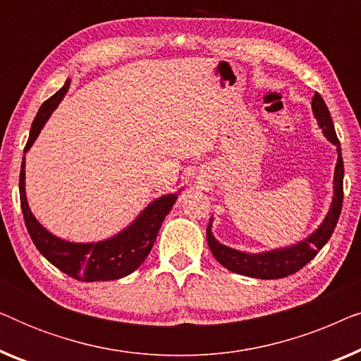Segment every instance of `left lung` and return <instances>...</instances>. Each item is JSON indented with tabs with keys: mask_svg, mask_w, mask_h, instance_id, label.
I'll return each instance as SVG.
<instances>
[{
	"mask_svg": "<svg viewBox=\"0 0 361 361\" xmlns=\"http://www.w3.org/2000/svg\"><path fill=\"white\" fill-rule=\"evenodd\" d=\"M312 111L319 126L322 128V133L330 142L337 146V166H335L334 174V197L332 204H330L329 214L317 230L307 238L299 241L293 246H286V248L264 251V253H245L230 248V246L221 245L219 240L212 235V219L207 226V241H209V248L215 259L221 266H225L228 271H233L236 274L248 276V278L256 279H281L286 276L294 274L295 271L304 268L310 259L315 258V255L324 248L332 236L335 226H337L340 212H342L343 204V159L342 149H340V142L335 133L334 121L330 118V111L325 105L324 98L315 92L312 98Z\"/></svg>",
	"mask_w": 361,
	"mask_h": 361,
	"instance_id": "1",
	"label": "left lung"
}]
</instances>
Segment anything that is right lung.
Masks as SVG:
<instances>
[{
  "mask_svg": "<svg viewBox=\"0 0 361 361\" xmlns=\"http://www.w3.org/2000/svg\"><path fill=\"white\" fill-rule=\"evenodd\" d=\"M68 87H71V80H67L66 85L56 95H52L39 108L37 115L32 121L24 152H27L32 142L36 141L42 126L46 125L49 116L52 115V111L61 103ZM24 167H26V162H24L23 157L21 172H19V195H21V209L29 236H31L39 253L49 263H52L57 269H61L62 273L68 274L71 278L85 281V283L120 279L140 268L142 261L149 255L162 221L171 212L172 205L176 204L177 194H179V192L177 194H167L152 200L130 226H126L125 230L111 236V238L97 241V243H73V241H66L54 236L32 215L27 205L26 189H24V182H26Z\"/></svg>",
  "mask_w": 361,
  "mask_h": 361,
  "instance_id": "add662e5",
  "label": "right lung"
}]
</instances>
